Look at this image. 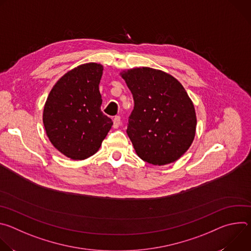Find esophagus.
I'll return each instance as SVG.
<instances>
[{
  "label": "esophagus",
  "mask_w": 251,
  "mask_h": 251,
  "mask_svg": "<svg viewBox=\"0 0 251 251\" xmlns=\"http://www.w3.org/2000/svg\"><path fill=\"white\" fill-rule=\"evenodd\" d=\"M120 124H121V119H120V117H119V116H115L114 119H113V127H114L115 129H117V128L120 126Z\"/></svg>",
  "instance_id": "34e87169"
}]
</instances>
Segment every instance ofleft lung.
<instances>
[{"label":"left lung","mask_w":251,"mask_h":251,"mask_svg":"<svg viewBox=\"0 0 251 251\" xmlns=\"http://www.w3.org/2000/svg\"><path fill=\"white\" fill-rule=\"evenodd\" d=\"M134 99L127 134L136 154L164 166L180 159L196 136L195 106L184 86L163 70L135 67L120 73Z\"/></svg>","instance_id":"1"}]
</instances>
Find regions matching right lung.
<instances>
[{
  "mask_svg": "<svg viewBox=\"0 0 251 251\" xmlns=\"http://www.w3.org/2000/svg\"><path fill=\"white\" fill-rule=\"evenodd\" d=\"M102 74L103 65L97 62L70 69L53 85L45 103L47 136L57 151L71 160L94 155L113 125L100 109Z\"/></svg>",
  "mask_w": 251,
  "mask_h": 251,
  "instance_id": "add662e5",
  "label": "right lung"
}]
</instances>
